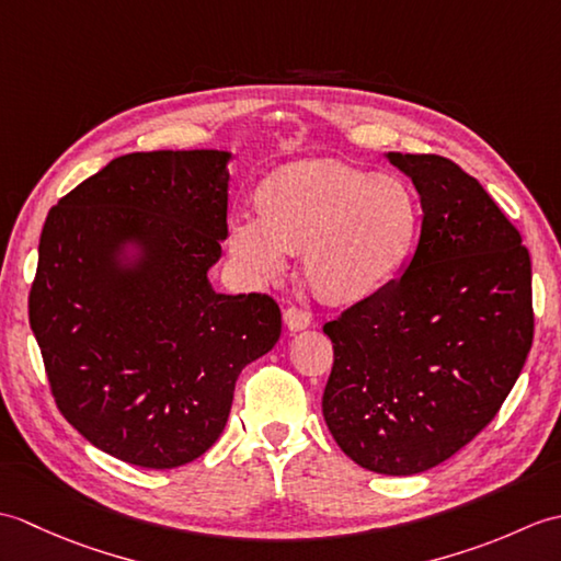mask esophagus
Wrapping results in <instances>:
<instances>
[{"instance_id":"esophagus-1","label":"esophagus","mask_w":561,"mask_h":561,"mask_svg":"<svg viewBox=\"0 0 561 561\" xmlns=\"http://www.w3.org/2000/svg\"><path fill=\"white\" fill-rule=\"evenodd\" d=\"M284 323H287L289 330H304L311 325V313L304 311V308L289 306L287 311H284Z\"/></svg>"}]
</instances>
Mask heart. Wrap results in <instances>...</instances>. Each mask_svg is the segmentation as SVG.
<instances>
[{"label": "heart", "mask_w": 561, "mask_h": 561, "mask_svg": "<svg viewBox=\"0 0 561 561\" xmlns=\"http://www.w3.org/2000/svg\"><path fill=\"white\" fill-rule=\"evenodd\" d=\"M422 211L410 187L332 159H308L274 173L260 209L236 211L229 241L253 277H272L289 250H306V277L330 301L378 291L408 262Z\"/></svg>", "instance_id": "heart-1"}]
</instances>
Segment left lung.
I'll return each mask as SVG.
<instances>
[{"instance_id":"left-lung-1","label":"left lung","mask_w":561,"mask_h":561,"mask_svg":"<svg viewBox=\"0 0 561 561\" xmlns=\"http://www.w3.org/2000/svg\"><path fill=\"white\" fill-rule=\"evenodd\" d=\"M388 161L412 178L422 233L398 279L323 325L335 362L323 416L362 468L416 474L490 424L533 344L520 233L486 190L436 153Z\"/></svg>"}]
</instances>
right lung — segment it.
I'll return each mask as SVG.
<instances>
[{
  "label": "right lung",
  "instance_id": "1",
  "mask_svg": "<svg viewBox=\"0 0 561 561\" xmlns=\"http://www.w3.org/2000/svg\"><path fill=\"white\" fill-rule=\"evenodd\" d=\"M229 161L217 149L125 153L43 226L28 320L55 404L139 468L209 450L238 374L282 335L272 296L217 294L207 279L229 236Z\"/></svg>",
  "mask_w": 561,
  "mask_h": 561
}]
</instances>
